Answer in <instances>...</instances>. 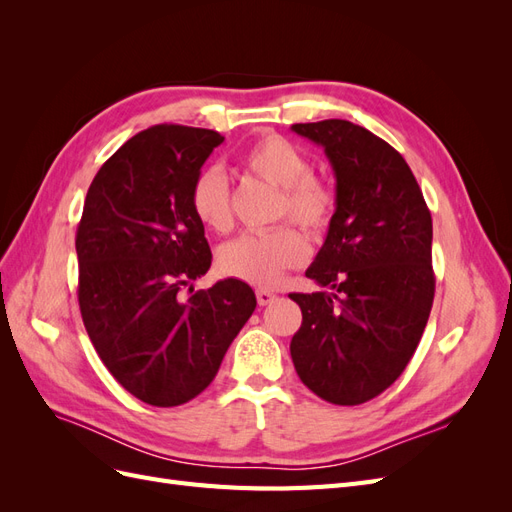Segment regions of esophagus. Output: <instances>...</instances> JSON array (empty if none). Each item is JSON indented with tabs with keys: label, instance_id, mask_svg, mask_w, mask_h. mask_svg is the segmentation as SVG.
Segmentation results:
<instances>
[{
	"label": "esophagus",
	"instance_id": "34e87169",
	"mask_svg": "<svg viewBox=\"0 0 512 512\" xmlns=\"http://www.w3.org/2000/svg\"><path fill=\"white\" fill-rule=\"evenodd\" d=\"M256 299H258V305L265 307V305H271V303H273L277 297H275V294H273L271 290L260 288V290H256Z\"/></svg>",
	"mask_w": 512,
	"mask_h": 512
}]
</instances>
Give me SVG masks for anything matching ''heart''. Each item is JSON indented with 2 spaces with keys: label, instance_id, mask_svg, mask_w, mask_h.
<instances>
[{
  "label": "heart",
  "instance_id": "heart-1",
  "mask_svg": "<svg viewBox=\"0 0 512 512\" xmlns=\"http://www.w3.org/2000/svg\"><path fill=\"white\" fill-rule=\"evenodd\" d=\"M239 166L277 188L275 218H288L305 230L320 232L335 213V192L331 185L309 173L312 166L305 153L284 136L267 134L247 147ZM190 203L196 220L207 230L224 235L232 228L230 190L224 175L215 168L198 173ZM305 239L290 226H277L260 235L232 239L218 254V267L224 275L252 286H273L288 269H297L307 260Z\"/></svg>",
  "mask_w": 512,
  "mask_h": 512
}]
</instances>
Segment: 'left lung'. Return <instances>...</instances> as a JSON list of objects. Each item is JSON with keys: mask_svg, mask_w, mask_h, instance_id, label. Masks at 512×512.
<instances>
[{"mask_svg": "<svg viewBox=\"0 0 512 512\" xmlns=\"http://www.w3.org/2000/svg\"><path fill=\"white\" fill-rule=\"evenodd\" d=\"M335 175V213L305 275L331 292H294L303 314L290 356L309 391L359 406L401 376L421 342L436 277L431 213L389 143L344 119L294 123Z\"/></svg>", "mask_w": 512, "mask_h": 512, "instance_id": "1", "label": "left lung"}]
</instances>
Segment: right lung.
I'll return each instance as SVG.
<instances>
[{
	"label": "right lung",
	"mask_w": 512,
	"mask_h": 512,
	"mask_svg": "<svg viewBox=\"0 0 512 512\" xmlns=\"http://www.w3.org/2000/svg\"><path fill=\"white\" fill-rule=\"evenodd\" d=\"M222 143L205 128L153 126L123 143L87 190L76 230L81 316L106 369L149 406L203 393L256 309L254 290L235 277L181 294L211 267L190 192Z\"/></svg>",
	"instance_id": "right-lung-1"
}]
</instances>
